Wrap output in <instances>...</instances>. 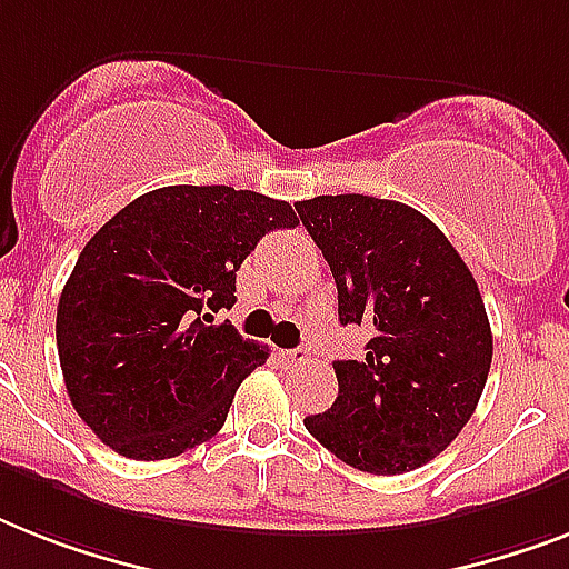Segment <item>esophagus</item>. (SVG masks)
<instances>
[{
  "label": "esophagus",
  "instance_id": "esophagus-1",
  "mask_svg": "<svg viewBox=\"0 0 569 569\" xmlns=\"http://www.w3.org/2000/svg\"><path fill=\"white\" fill-rule=\"evenodd\" d=\"M284 358H288V363L302 366V363H308V360H311V351L305 349V346H299V349H290L288 355H284Z\"/></svg>",
  "mask_w": 569,
  "mask_h": 569
}]
</instances>
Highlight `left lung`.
Instances as JSON below:
<instances>
[{"label": "left lung", "mask_w": 569, "mask_h": 569, "mask_svg": "<svg viewBox=\"0 0 569 569\" xmlns=\"http://www.w3.org/2000/svg\"><path fill=\"white\" fill-rule=\"evenodd\" d=\"M337 281L342 326L369 331L363 360H337L331 410L305 427L366 473L439 457L480 403L491 326L471 270L421 211L366 194L296 203Z\"/></svg>", "instance_id": "8db88e82"}]
</instances>
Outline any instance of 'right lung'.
I'll return each instance as SVG.
<instances>
[{
	"mask_svg": "<svg viewBox=\"0 0 569 569\" xmlns=\"http://www.w3.org/2000/svg\"><path fill=\"white\" fill-rule=\"evenodd\" d=\"M290 203L229 186L136 197L78 256L58 302L66 392L87 427L127 459H171L227 421L241 380L267 360L229 319L234 273Z\"/></svg>",
	"mask_w": 569,
	"mask_h": 569,
	"instance_id": "obj_1",
	"label": "right lung"
}]
</instances>
